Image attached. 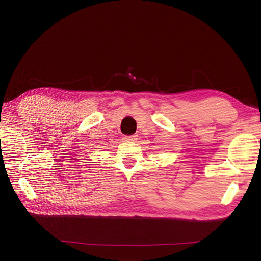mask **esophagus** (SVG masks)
Instances as JSON below:
<instances>
[{
    "label": "esophagus",
    "instance_id": "1",
    "mask_svg": "<svg viewBox=\"0 0 261 261\" xmlns=\"http://www.w3.org/2000/svg\"><path fill=\"white\" fill-rule=\"evenodd\" d=\"M137 135H132V136H125L124 137V140L125 141H135L137 140Z\"/></svg>",
    "mask_w": 261,
    "mask_h": 261
}]
</instances>
